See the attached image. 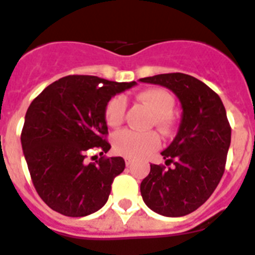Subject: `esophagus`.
Instances as JSON below:
<instances>
[{
	"label": "esophagus",
	"instance_id": "1",
	"mask_svg": "<svg viewBox=\"0 0 255 255\" xmlns=\"http://www.w3.org/2000/svg\"><path fill=\"white\" fill-rule=\"evenodd\" d=\"M124 161H126V165H127V166H129V165L133 162V160H132L131 157H124Z\"/></svg>",
	"mask_w": 255,
	"mask_h": 255
}]
</instances>
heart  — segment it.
Listing matches in <instances>:
<instances>
[{"label":"heart","mask_w":255,"mask_h":255,"mask_svg":"<svg viewBox=\"0 0 255 255\" xmlns=\"http://www.w3.org/2000/svg\"><path fill=\"white\" fill-rule=\"evenodd\" d=\"M137 99L154 115V122L162 129L170 127V115L174 109V98L165 89H146L137 95ZM126 99L121 95L110 99L105 109V119L110 127H119L126 114ZM160 137L156 132H134L129 129L117 132L113 137L114 150L126 157L146 156L160 146Z\"/></svg>","instance_id":"b5f03b06"}]
</instances>
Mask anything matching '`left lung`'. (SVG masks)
I'll return each mask as SVG.
<instances>
[{"instance_id":"obj_1","label":"left lung","mask_w":255,"mask_h":255,"mask_svg":"<svg viewBox=\"0 0 255 255\" xmlns=\"http://www.w3.org/2000/svg\"><path fill=\"white\" fill-rule=\"evenodd\" d=\"M140 81L171 90L182 107L177 136L161 152L165 163L173 166L150 165L140 185L142 200L162 216H185L212 195L224 174L231 145L227 111L212 89L188 74H157Z\"/></svg>"}]
</instances>
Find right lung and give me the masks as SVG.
I'll use <instances>...</instances> for the list:
<instances>
[{
  "label": "right lung",
  "mask_w": 255,
  "mask_h": 255,
  "mask_svg": "<svg viewBox=\"0 0 255 255\" xmlns=\"http://www.w3.org/2000/svg\"><path fill=\"white\" fill-rule=\"evenodd\" d=\"M136 82H114L95 76H67L31 102L20 142L39 196L53 211L84 217L101 210L114 178L126 167L122 157L85 161L89 149L107 153L105 109L114 95Z\"/></svg>",
  "instance_id": "1"
}]
</instances>
